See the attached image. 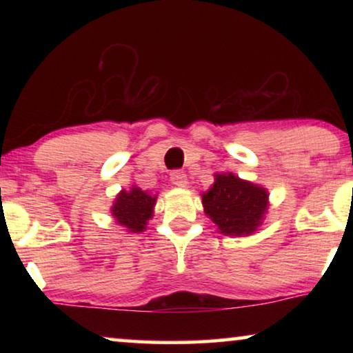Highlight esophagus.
I'll return each instance as SVG.
<instances>
[{
	"mask_svg": "<svg viewBox=\"0 0 353 353\" xmlns=\"http://www.w3.org/2000/svg\"><path fill=\"white\" fill-rule=\"evenodd\" d=\"M170 181H172V185H175L178 188H186L188 186V175L185 172L175 170L170 173Z\"/></svg>",
	"mask_w": 353,
	"mask_h": 353,
	"instance_id": "obj_1",
	"label": "esophagus"
}]
</instances>
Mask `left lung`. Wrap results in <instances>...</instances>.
<instances>
[{
	"instance_id": "1",
	"label": "left lung",
	"mask_w": 353,
	"mask_h": 353,
	"mask_svg": "<svg viewBox=\"0 0 353 353\" xmlns=\"http://www.w3.org/2000/svg\"><path fill=\"white\" fill-rule=\"evenodd\" d=\"M270 205L267 188L243 180L231 172L215 173V181L202 192L205 215L225 236H250L262 226Z\"/></svg>"
}]
</instances>
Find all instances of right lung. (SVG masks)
I'll use <instances>...</instances> for the list:
<instances>
[{
  "label": "right lung",
  "instance_id": "obj_1",
  "mask_svg": "<svg viewBox=\"0 0 353 353\" xmlns=\"http://www.w3.org/2000/svg\"><path fill=\"white\" fill-rule=\"evenodd\" d=\"M156 201L157 194L132 186L130 191L122 190L115 196L110 214L128 233H141L146 230L148 221L154 216Z\"/></svg>",
  "mask_w": 353,
  "mask_h": 353
}]
</instances>
